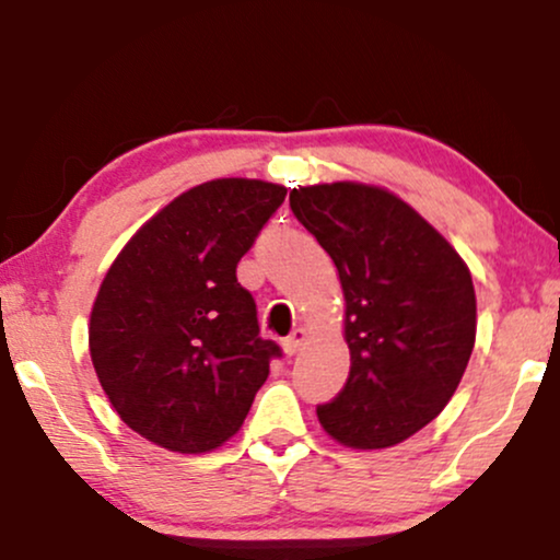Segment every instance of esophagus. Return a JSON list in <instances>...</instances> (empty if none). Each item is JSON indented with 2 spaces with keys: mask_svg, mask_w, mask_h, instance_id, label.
I'll list each match as a JSON object with an SVG mask.
<instances>
[{
  "mask_svg": "<svg viewBox=\"0 0 560 560\" xmlns=\"http://www.w3.org/2000/svg\"><path fill=\"white\" fill-rule=\"evenodd\" d=\"M307 342V331L305 329H294L292 334H289V337L284 339V342H281V347H284V352L287 355H294V352L300 350L302 345Z\"/></svg>",
  "mask_w": 560,
  "mask_h": 560,
  "instance_id": "34e87169",
  "label": "esophagus"
}]
</instances>
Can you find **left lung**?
<instances>
[{
    "instance_id": "obj_1",
    "label": "left lung",
    "mask_w": 560,
    "mask_h": 560,
    "mask_svg": "<svg viewBox=\"0 0 560 560\" xmlns=\"http://www.w3.org/2000/svg\"><path fill=\"white\" fill-rule=\"evenodd\" d=\"M289 208L345 292L350 376L316 408L320 427L355 450L397 445L458 389L477 339L471 273L440 231L378 186H300Z\"/></svg>"
}]
</instances>
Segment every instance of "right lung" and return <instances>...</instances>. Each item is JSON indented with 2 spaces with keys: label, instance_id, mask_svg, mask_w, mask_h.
Segmentation results:
<instances>
[{
  "label": "right lung",
  "instance_id": "obj_1",
  "mask_svg": "<svg viewBox=\"0 0 560 560\" xmlns=\"http://www.w3.org/2000/svg\"><path fill=\"white\" fill-rule=\"evenodd\" d=\"M287 189L215 178L141 226L102 281L89 352L133 432L173 453H208L240 432L281 347L260 337L236 262Z\"/></svg>",
  "mask_w": 560,
  "mask_h": 560
}]
</instances>
